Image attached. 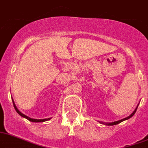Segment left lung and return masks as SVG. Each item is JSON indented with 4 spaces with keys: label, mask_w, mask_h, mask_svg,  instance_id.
I'll use <instances>...</instances> for the list:
<instances>
[{
    "label": "left lung",
    "mask_w": 148,
    "mask_h": 148,
    "mask_svg": "<svg viewBox=\"0 0 148 148\" xmlns=\"http://www.w3.org/2000/svg\"><path fill=\"white\" fill-rule=\"evenodd\" d=\"M138 106H138H137V107H136V109H135V110H134V112H132V113L130 115V116H128V117H125V118H123V119H122V120H120V121H114V122H112V123H105V122H100V121H99V123H102V124L106 125V126H113V125L118 124V123H121V122H123V121H127V120L130 119V117H132V116L134 115V114H135V113H136V110H137Z\"/></svg>",
    "instance_id": "8db88e82"
}]
</instances>
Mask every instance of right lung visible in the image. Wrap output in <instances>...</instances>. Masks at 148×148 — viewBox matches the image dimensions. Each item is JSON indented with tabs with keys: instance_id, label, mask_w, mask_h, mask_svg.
Listing matches in <instances>:
<instances>
[{
	"instance_id": "1",
	"label": "right lung",
	"mask_w": 148,
	"mask_h": 148,
	"mask_svg": "<svg viewBox=\"0 0 148 148\" xmlns=\"http://www.w3.org/2000/svg\"><path fill=\"white\" fill-rule=\"evenodd\" d=\"M12 103H13V106H14V108H15V109H16V111L17 112V113L19 114L20 116H21L22 117H24V118H26V119H27L28 121H31V122H35V123H40V122H45V121H49V120L51 119V117H50V118H45V119H34V118H31V117H29L28 116L25 115V114H24L23 113H21V112H20L18 109L17 108V107H16V104H15V103H14L13 99H12Z\"/></svg>"
}]
</instances>
